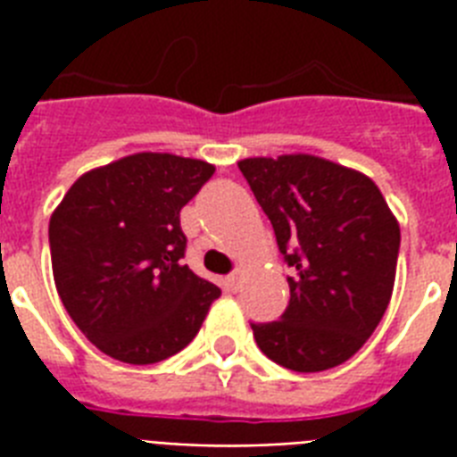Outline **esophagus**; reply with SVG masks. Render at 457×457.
<instances>
[{
    "mask_svg": "<svg viewBox=\"0 0 457 457\" xmlns=\"http://www.w3.org/2000/svg\"><path fill=\"white\" fill-rule=\"evenodd\" d=\"M225 285H228L229 292H237V289L242 287V270H237V272H232V275H228Z\"/></svg>",
    "mask_w": 457,
    "mask_h": 457,
    "instance_id": "obj_1",
    "label": "esophagus"
}]
</instances>
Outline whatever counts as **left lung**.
<instances>
[{"label": "left lung", "mask_w": 457, "mask_h": 457, "mask_svg": "<svg viewBox=\"0 0 457 457\" xmlns=\"http://www.w3.org/2000/svg\"><path fill=\"white\" fill-rule=\"evenodd\" d=\"M294 268L282 320L251 325L258 348L294 372L346 362L391 301L401 228L361 170L312 154L239 161Z\"/></svg>", "instance_id": "1"}]
</instances>
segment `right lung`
<instances>
[{"label": "right lung", "instance_id": "1", "mask_svg": "<svg viewBox=\"0 0 457 457\" xmlns=\"http://www.w3.org/2000/svg\"><path fill=\"white\" fill-rule=\"evenodd\" d=\"M215 165L139 152L75 179L49 220L56 292L102 353L152 365L179 353L220 289L185 263L179 211Z\"/></svg>", "mask_w": 457, "mask_h": 457}]
</instances>
